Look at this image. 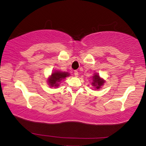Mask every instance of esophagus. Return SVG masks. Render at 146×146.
<instances>
[{
  "mask_svg": "<svg viewBox=\"0 0 146 146\" xmlns=\"http://www.w3.org/2000/svg\"><path fill=\"white\" fill-rule=\"evenodd\" d=\"M74 76H76V77H78V70H75L74 73Z\"/></svg>",
  "mask_w": 146,
  "mask_h": 146,
  "instance_id": "34e87169",
  "label": "esophagus"
}]
</instances>
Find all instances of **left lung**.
Here are the masks:
<instances>
[{
	"instance_id": "1",
	"label": "left lung",
	"mask_w": 146,
	"mask_h": 146,
	"mask_svg": "<svg viewBox=\"0 0 146 146\" xmlns=\"http://www.w3.org/2000/svg\"><path fill=\"white\" fill-rule=\"evenodd\" d=\"M92 79L93 82L92 83V85L94 87H96V89H99L102 85H103L104 81L103 79H101L98 74H95L94 76H92Z\"/></svg>"
}]
</instances>
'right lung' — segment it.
I'll use <instances>...</instances> for the list:
<instances>
[{"instance_id": "obj_1", "label": "right lung", "mask_w": 146, "mask_h": 146, "mask_svg": "<svg viewBox=\"0 0 146 146\" xmlns=\"http://www.w3.org/2000/svg\"><path fill=\"white\" fill-rule=\"evenodd\" d=\"M69 74L68 72H63L55 71L53 72L52 74L48 79V85L50 86L54 87H58L59 86V83L61 80H63L67 76H69Z\"/></svg>"}]
</instances>
